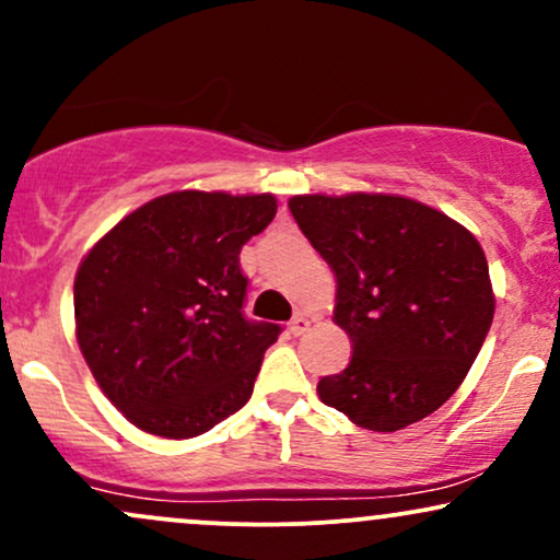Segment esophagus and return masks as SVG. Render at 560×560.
<instances>
[{"label": "esophagus", "mask_w": 560, "mask_h": 560, "mask_svg": "<svg viewBox=\"0 0 560 560\" xmlns=\"http://www.w3.org/2000/svg\"><path fill=\"white\" fill-rule=\"evenodd\" d=\"M307 329H311V318L302 316V313H298V316L289 320V331H292L294 337H302V334H305Z\"/></svg>", "instance_id": "1"}]
</instances>
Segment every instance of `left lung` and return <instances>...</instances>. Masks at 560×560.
I'll return each instance as SVG.
<instances>
[{
	"instance_id": "obj_1",
	"label": "left lung",
	"mask_w": 560,
	"mask_h": 560,
	"mask_svg": "<svg viewBox=\"0 0 560 560\" xmlns=\"http://www.w3.org/2000/svg\"><path fill=\"white\" fill-rule=\"evenodd\" d=\"M294 221L337 279L352 358L318 397L358 427L397 432L460 387L492 326L485 249L458 221L400 195H298Z\"/></svg>"
}]
</instances>
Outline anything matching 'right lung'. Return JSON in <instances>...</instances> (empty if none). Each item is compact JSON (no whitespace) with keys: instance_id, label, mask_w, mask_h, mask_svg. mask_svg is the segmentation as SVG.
<instances>
[{"instance_id":"obj_1","label":"right lung","mask_w":560,"mask_h":560,"mask_svg":"<svg viewBox=\"0 0 560 560\" xmlns=\"http://www.w3.org/2000/svg\"><path fill=\"white\" fill-rule=\"evenodd\" d=\"M273 215V195L171 191L83 255L75 339L107 400L141 432L189 440L249 400L281 329L244 318L240 253Z\"/></svg>"}]
</instances>
